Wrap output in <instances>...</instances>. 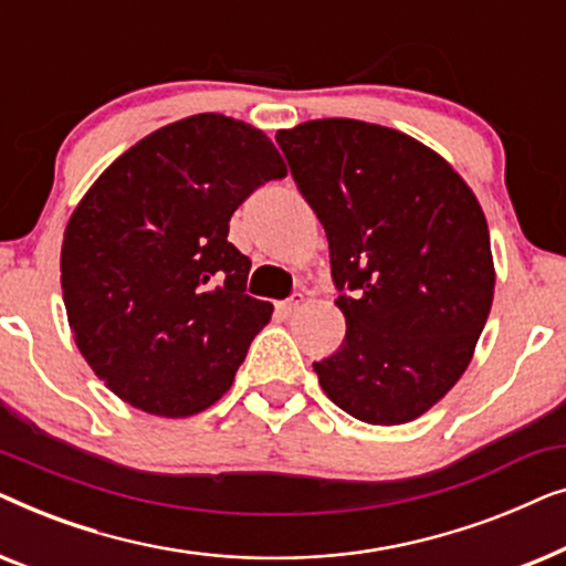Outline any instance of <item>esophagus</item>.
<instances>
[{"mask_svg":"<svg viewBox=\"0 0 566 566\" xmlns=\"http://www.w3.org/2000/svg\"><path fill=\"white\" fill-rule=\"evenodd\" d=\"M301 304H304V293H293L291 298L277 301L275 308H277V312H281L283 316H291V314H296V312H298V306H301Z\"/></svg>","mask_w":566,"mask_h":566,"instance_id":"obj_1","label":"esophagus"}]
</instances>
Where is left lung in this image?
I'll list each match as a JSON object with an SVG mask.
<instances>
[{
	"mask_svg": "<svg viewBox=\"0 0 566 566\" xmlns=\"http://www.w3.org/2000/svg\"><path fill=\"white\" fill-rule=\"evenodd\" d=\"M329 242L345 339L314 370L355 420L401 424L467 370L492 308L490 229L446 159L350 118L275 136Z\"/></svg>",
	"mask_w": 566,
	"mask_h": 566,
	"instance_id": "8db88e82",
	"label": "left lung"
}]
</instances>
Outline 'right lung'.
<instances>
[{"label": "right lung", "mask_w": 566, "mask_h": 566, "mask_svg": "<svg viewBox=\"0 0 566 566\" xmlns=\"http://www.w3.org/2000/svg\"><path fill=\"white\" fill-rule=\"evenodd\" d=\"M285 177L262 130L200 113L113 161L69 219L61 289L74 343L107 389L159 417L211 407L273 314L247 296L231 213Z\"/></svg>", "instance_id": "add662e5"}]
</instances>
